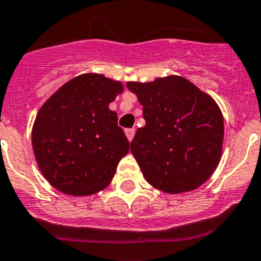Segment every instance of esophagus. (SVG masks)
I'll list each match as a JSON object with an SVG mask.
<instances>
[{
	"instance_id": "obj_1",
	"label": "esophagus",
	"mask_w": 261,
	"mask_h": 261,
	"mask_svg": "<svg viewBox=\"0 0 261 261\" xmlns=\"http://www.w3.org/2000/svg\"><path fill=\"white\" fill-rule=\"evenodd\" d=\"M124 133H126V137H127V139L131 142V140L134 139V135H135V130H134V128H126V130H124Z\"/></svg>"
}]
</instances>
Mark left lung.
Returning <instances> with one entry per match:
<instances>
[{
	"label": "left lung",
	"instance_id": "left-lung-1",
	"mask_svg": "<svg viewBox=\"0 0 261 261\" xmlns=\"http://www.w3.org/2000/svg\"><path fill=\"white\" fill-rule=\"evenodd\" d=\"M143 105L131 152L148 184L165 193L197 189L215 171L223 143V115L214 99L180 76L127 83Z\"/></svg>",
	"mask_w": 261,
	"mask_h": 261
}]
</instances>
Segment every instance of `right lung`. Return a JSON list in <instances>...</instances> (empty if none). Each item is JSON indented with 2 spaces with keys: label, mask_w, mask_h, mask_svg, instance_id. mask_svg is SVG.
Here are the masks:
<instances>
[{
  "label": "right lung",
  "mask_w": 261,
  "mask_h": 261,
  "mask_svg": "<svg viewBox=\"0 0 261 261\" xmlns=\"http://www.w3.org/2000/svg\"><path fill=\"white\" fill-rule=\"evenodd\" d=\"M119 81L87 73L64 84L42 106L33 127V148L43 176L58 190L89 196L105 189L130 143L109 103Z\"/></svg>",
  "instance_id": "add662e5"
}]
</instances>
